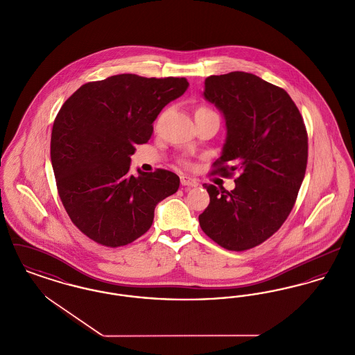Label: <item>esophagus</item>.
<instances>
[{
	"instance_id": "1",
	"label": "esophagus",
	"mask_w": 355,
	"mask_h": 355,
	"mask_svg": "<svg viewBox=\"0 0 355 355\" xmlns=\"http://www.w3.org/2000/svg\"><path fill=\"white\" fill-rule=\"evenodd\" d=\"M181 185L187 186V187H196V186H198V182H197L196 180L190 178V177L182 175V177H181Z\"/></svg>"
}]
</instances>
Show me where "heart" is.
I'll use <instances>...</instances> for the list:
<instances>
[{
  "label": "heart",
  "mask_w": 355,
  "mask_h": 355,
  "mask_svg": "<svg viewBox=\"0 0 355 355\" xmlns=\"http://www.w3.org/2000/svg\"><path fill=\"white\" fill-rule=\"evenodd\" d=\"M210 110H211V109H209V107H206V106H201V107L197 109V112H210ZM197 112H196V113H197Z\"/></svg>",
  "instance_id": "obj_1"
}]
</instances>
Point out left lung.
I'll return each mask as SVG.
<instances>
[{
    "instance_id": "1",
    "label": "left lung",
    "mask_w": 355,
    "mask_h": 355,
    "mask_svg": "<svg viewBox=\"0 0 355 355\" xmlns=\"http://www.w3.org/2000/svg\"><path fill=\"white\" fill-rule=\"evenodd\" d=\"M203 97L227 130L211 174L239 175L232 191L205 184L210 203L198 220L216 243L243 252L270 238L295 203L307 165L304 119L282 87L252 73L210 76Z\"/></svg>"
}]
</instances>
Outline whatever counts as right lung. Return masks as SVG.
Returning <instances> with one entry per match:
<instances>
[{
  "instance_id": "add662e5",
  "label": "right lung",
  "mask_w": 355,
  "mask_h": 355,
  "mask_svg": "<svg viewBox=\"0 0 355 355\" xmlns=\"http://www.w3.org/2000/svg\"><path fill=\"white\" fill-rule=\"evenodd\" d=\"M187 86L186 78L119 74L83 85L60 109L51 139L57 190L71 222L94 242L132 243L150 229L157 203L178 190L169 170L129 169L135 145L150 139L157 116Z\"/></svg>"
}]
</instances>
